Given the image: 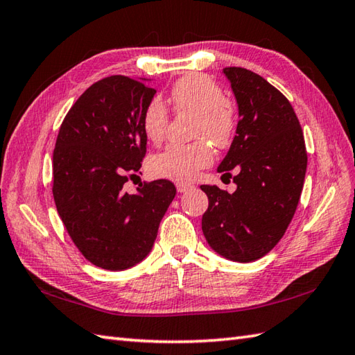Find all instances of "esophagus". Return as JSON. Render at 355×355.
<instances>
[{
  "mask_svg": "<svg viewBox=\"0 0 355 355\" xmlns=\"http://www.w3.org/2000/svg\"><path fill=\"white\" fill-rule=\"evenodd\" d=\"M175 186H177V191L182 193V192H186V191H189V189H192V184H189V183H182V182H178V183H175Z\"/></svg>",
  "mask_w": 355,
  "mask_h": 355,
  "instance_id": "esophagus-1",
  "label": "esophagus"
}]
</instances>
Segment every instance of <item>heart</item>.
<instances>
[{"mask_svg":"<svg viewBox=\"0 0 355 355\" xmlns=\"http://www.w3.org/2000/svg\"><path fill=\"white\" fill-rule=\"evenodd\" d=\"M169 102L173 111L195 114L192 137L187 145H169L150 157L149 171L158 178L192 182L214 162V149L225 148L235 137L238 108L224 96L223 87L207 74L191 73L172 85ZM169 125V110L160 97H153L141 114V128L153 143H160Z\"/></svg>","mask_w":355,"mask_h":355,"instance_id":"1","label":"heart"}]
</instances>
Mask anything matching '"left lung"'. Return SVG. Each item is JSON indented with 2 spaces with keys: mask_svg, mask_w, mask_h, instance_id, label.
<instances>
[{
  "mask_svg": "<svg viewBox=\"0 0 355 355\" xmlns=\"http://www.w3.org/2000/svg\"><path fill=\"white\" fill-rule=\"evenodd\" d=\"M236 97L239 122L218 172L236 191L202 184L209 207L201 227L214 250L236 262L266 256L288 227L306 172L304 132L288 99L268 82L241 67L223 70Z\"/></svg>",
  "mask_w": 355,
  "mask_h": 355,
  "instance_id": "left-lung-1",
  "label": "left lung"
}]
</instances>
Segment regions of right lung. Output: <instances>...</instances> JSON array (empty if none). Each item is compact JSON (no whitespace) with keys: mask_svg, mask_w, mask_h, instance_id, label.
Listing matches in <instances>:
<instances>
[{"mask_svg":"<svg viewBox=\"0 0 355 355\" xmlns=\"http://www.w3.org/2000/svg\"><path fill=\"white\" fill-rule=\"evenodd\" d=\"M155 93L143 79L103 78L85 89L59 128L53 198L74 245L96 267L126 270L145 259L177 193L169 180L123 191L146 154L141 114Z\"/></svg>","mask_w":355,"mask_h":355,"instance_id":"add662e5","label":"right lung"}]
</instances>
